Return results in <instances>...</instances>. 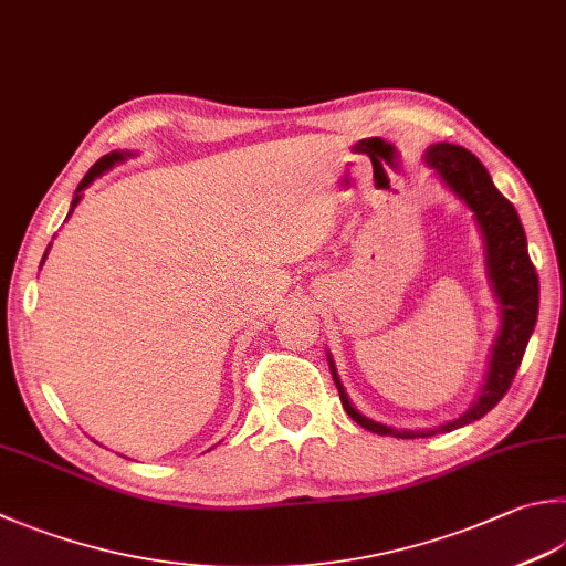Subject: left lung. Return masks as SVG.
<instances>
[{"label":"left lung","mask_w":566,"mask_h":566,"mask_svg":"<svg viewBox=\"0 0 566 566\" xmlns=\"http://www.w3.org/2000/svg\"><path fill=\"white\" fill-rule=\"evenodd\" d=\"M426 165L433 167L441 182L458 199L465 201V207L473 211L478 227H481L488 281L493 285V293L500 303V333L493 345V355H490L488 361L485 384L473 401V407L463 416H458V419L426 431H399L359 413L352 407L343 381L337 377L333 357L327 355L329 371H333L335 387L339 391V401H343L345 411L352 416V421H357L361 429L371 433L397 436V439H423V436L449 433L465 423L483 419L505 397L510 384H513L539 311V279L535 265L530 261L525 229H522L515 207L495 189L481 159L461 145L439 143L426 150Z\"/></svg>","instance_id":"left-lung-1"}]
</instances>
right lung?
<instances>
[{
	"mask_svg": "<svg viewBox=\"0 0 566 566\" xmlns=\"http://www.w3.org/2000/svg\"><path fill=\"white\" fill-rule=\"evenodd\" d=\"M133 153H108V155H103L101 159H98V163H95L91 169H88V172H85V177L81 179V185L76 187V195H73V201H71V211H69V217L73 214V209H76L78 207V201H81V197H83V189L85 187H91V182H93V179L95 177H101L103 172H108V169L113 167V165H117V163H123V159H127V157H130ZM49 251V249H46ZM44 259H46V253H44ZM41 263H44V261H41Z\"/></svg>",
	"mask_w": 566,
	"mask_h": 566,
	"instance_id": "add662e5",
	"label": "right lung"
}]
</instances>
